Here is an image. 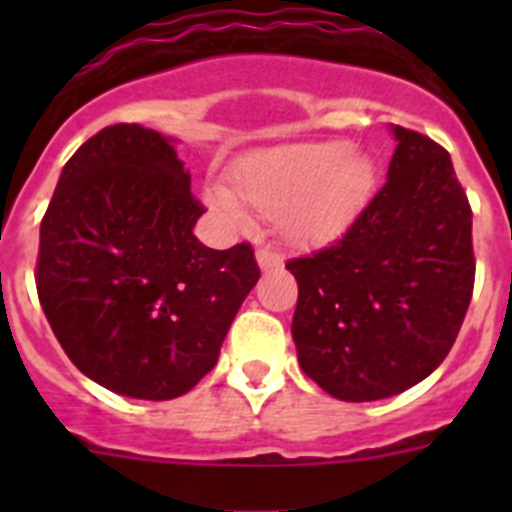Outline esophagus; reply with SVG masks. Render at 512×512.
Segmentation results:
<instances>
[{"mask_svg":"<svg viewBox=\"0 0 512 512\" xmlns=\"http://www.w3.org/2000/svg\"><path fill=\"white\" fill-rule=\"evenodd\" d=\"M256 261H259V266L264 271L277 269V266L282 264V253H277L274 248H269V246H261V248H256Z\"/></svg>","mask_w":512,"mask_h":512,"instance_id":"1","label":"esophagus"}]
</instances>
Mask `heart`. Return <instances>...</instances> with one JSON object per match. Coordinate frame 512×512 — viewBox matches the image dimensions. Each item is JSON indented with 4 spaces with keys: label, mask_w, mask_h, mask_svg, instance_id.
I'll use <instances>...</instances> for the list:
<instances>
[{
    "label": "heart",
    "mask_w": 512,
    "mask_h": 512,
    "mask_svg": "<svg viewBox=\"0 0 512 512\" xmlns=\"http://www.w3.org/2000/svg\"><path fill=\"white\" fill-rule=\"evenodd\" d=\"M233 189L207 184L205 202L233 228L248 223V210L279 217L289 241L310 243L346 228L372 200L377 164L348 140H320L274 148L243 161Z\"/></svg>",
    "instance_id": "obj_1"
}]
</instances>
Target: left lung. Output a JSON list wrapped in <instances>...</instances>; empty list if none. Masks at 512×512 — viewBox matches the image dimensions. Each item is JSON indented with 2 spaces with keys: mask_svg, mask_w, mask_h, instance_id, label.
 I'll list each match as a JSON object with an SVG mask.
<instances>
[{
  "mask_svg": "<svg viewBox=\"0 0 512 512\" xmlns=\"http://www.w3.org/2000/svg\"><path fill=\"white\" fill-rule=\"evenodd\" d=\"M387 184L341 241L292 259V338L330 397L372 402L423 382L446 359L474 287L472 207L451 156L392 125Z\"/></svg>",
  "mask_w": 512,
  "mask_h": 512,
  "instance_id": "8db88e82",
  "label": "left lung"
}]
</instances>
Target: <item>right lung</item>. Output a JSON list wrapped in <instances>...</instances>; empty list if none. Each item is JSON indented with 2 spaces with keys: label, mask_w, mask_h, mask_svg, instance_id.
Here are the masks:
<instances>
[{
  "label": "right lung",
  "mask_w": 512,
  "mask_h": 512,
  "mask_svg": "<svg viewBox=\"0 0 512 512\" xmlns=\"http://www.w3.org/2000/svg\"><path fill=\"white\" fill-rule=\"evenodd\" d=\"M176 140L110 125L66 161L40 223L38 297L81 374L117 395L171 400L217 364L259 282L248 243L197 241Z\"/></svg>",
  "instance_id": "right-lung-1"
}]
</instances>
